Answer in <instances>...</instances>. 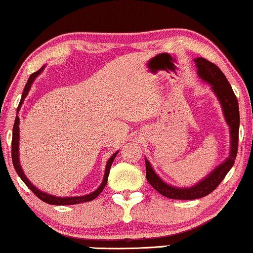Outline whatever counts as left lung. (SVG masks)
Wrapping results in <instances>:
<instances>
[{"label": "left lung", "mask_w": 253, "mask_h": 253, "mask_svg": "<svg viewBox=\"0 0 253 253\" xmlns=\"http://www.w3.org/2000/svg\"><path fill=\"white\" fill-rule=\"evenodd\" d=\"M197 67V75L198 77L207 83L211 86V89L216 96L217 101L220 102L221 109H222L224 120L229 126L230 133V150L229 155L224 161L216 166L210 174L192 186L188 188H179L174 186L165 182L159 176L152 167L151 162L145 158V165H146V178L150 184L160 193V195L167 197L170 199H198L202 197L210 195L214 191V189L222 182L224 176L228 174L231 167L234 166L235 159L237 155L238 148V131H240V110H238V102L235 93L231 88L229 82L227 81L223 72L213 64L212 62L205 60L203 57L195 58Z\"/></svg>", "instance_id": "1"}]
</instances>
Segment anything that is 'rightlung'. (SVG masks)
<instances>
[{
    "label": "right lung",
    "mask_w": 253,
    "mask_h": 253,
    "mask_svg": "<svg viewBox=\"0 0 253 253\" xmlns=\"http://www.w3.org/2000/svg\"><path fill=\"white\" fill-rule=\"evenodd\" d=\"M46 65H43L42 68L39 69V70L33 72L32 75L30 76V78L27 79V83L25 85V87H24V92L22 94V99H20V102H19V106L18 108H17V115H18V112L20 109V107H22L24 100L29 94L30 89H31V86L36 81L38 76H39L41 72L43 71V69ZM117 153H119V151L115 152L112 157L109 158V160L107 161V165H106V169H105V175H103V179L101 182V184L99 185V188L95 190V191H93L91 193H88V195H85V196H77V197H57V196H54V195H50V193H47V192H43L41 191L40 189H38L36 185H33L32 183L29 178L26 177V175L24 174V170L22 168V166H20V162H19V117L16 116V120H15V124H13V129H12V144H11V157H12V164H13V167H15L17 174L19 175V177L22 178V181L25 183V184L29 186L30 190H32V192L36 195L38 198H40L42 202L47 203V204H50V205H76V204H82V203H86V202H91V200L95 199L96 197H98L100 193L103 189H105V186L107 184V181H108V175H109V170H110V167H112V164L114 161V159L116 158Z\"/></svg>",
    "instance_id": "add662e5"
}]
</instances>
